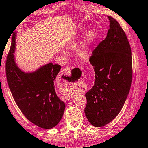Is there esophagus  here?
<instances>
[{
    "label": "esophagus",
    "instance_id": "1",
    "mask_svg": "<svg viewBox=\"0 0 148 148\" xmlns=\"http://www.w3.org/2000/svg\"><path fill=\"white\" fill-rule=\"evenodd\" d=\"M71 69H72L71 67H66V68H65V69H64L63 70H62V74H68V73H70V72H71ZM67 99H69V100H71V99H72V97H69Z\"/></svg>",
    "mask_w": 148,
    "mask_h": 148
}]
</instances>
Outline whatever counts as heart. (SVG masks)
Masks as SVG:
<instances>
[{"instance_id": "1", "label": "heart", "mask_w": 148, "mask_h": 148, "mask_svg": "<svg viewBox=\"0 0 148 148\" xmlns=\"http://www.w3.org/2000/svg\"><path fill=\"white\" fill-rule=\"evenodd\" d=\"M96 38V33L93 31H89L85 34L84 38L76 50L78 56H84L88 51L90 46Z\"/></svg>"}]
</instances>
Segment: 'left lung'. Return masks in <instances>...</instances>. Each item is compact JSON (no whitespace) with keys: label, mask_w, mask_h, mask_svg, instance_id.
Wrapping results in <instances>:
<instances>
[{"label":"left lung","mask_w":148,"mask_h":148,"mask_svg":"<svg viewBox=\"0 0 148 148\" xmlns=\"http://www.w3.org/2000/svg\"><path fill=\"white\" fill-rule=\"evenodd\" d=\"M110 29L106 38L89 58L95 72V84L86 94L85 114L90 123L101 127L121 111L131 89V49L126 34L113 17L108 16Z\"/></svg>","instance_id":"1"}]
</instances>
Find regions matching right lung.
<instances>
[{"label":"right lung","instance_id":"add662e5","mask_svg":"<svg viewBox=\"0 0 148 148\" xmlns=\"http://www.w3.org/2000/svg\"><path fill=\"white\" fill-rule=\"evenodd\" d=\"M16 36L14 32L6 62L9 88L17 106L30 121L40 128L51 129L61 121L65 109L54 85L61 66L50 62L33 72L22 71L16 64L13 54ZM61 77L66 79V76Z\"/></svg>","mask_w":148,"mask_h":148}]
</instances>
